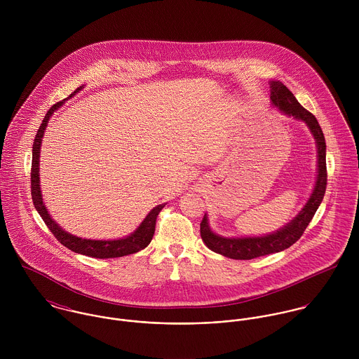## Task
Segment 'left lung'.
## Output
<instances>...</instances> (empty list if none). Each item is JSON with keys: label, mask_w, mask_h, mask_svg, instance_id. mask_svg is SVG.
Listing matches in <instances>:
<instances>
[{"label": "left lung", "mask_w": 359, "mask_h": 359, "mask_svg": "<svg viewBox=\"0 0 359 359\" xmlns=\"http://www.w3.org/2000/svg\"><path fill=\"white\" fill-rule=\"evenodd\" d=\"M271 101L280 110H283L286 114L294 116L296 118L306 121L311 133L313 134V138L316 140V147H318L316 184L307 205H304L300 214L292 222H289L285 228L266 236L239 238V239L221 238L210 231L205 215L201 222V236L205 246L218 255L235 258V259H252L256 257L278 253L290 248L293 243H296L304 233L308 224L311 222L313 214L316 212L318 207L320 205L326 191V184H327L326 144H325V137L318 120L311 111H308L307 109H304L299 103L296 97L292 94V91H289V88L279 81L271 83Z\"/></svg>", "instance_id": "8db88e82"}]
</instances>
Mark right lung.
Segmentation results:
<instances>
[{
  "label": "right lung",
  "instance_id": "add662e5",
  "mask_svg": "<svg viewBox=\"0 0 359 359\" xmlns=\"http://www.w3.org/2000/svg\"><path fill=\"white\" fill-rule=\"evenodd\" d=\"M80 88H77L74 91V94L79 91ZM72 94V95H74ZM70 95V97H72ZM63 103H55L51 109L47 111L37 134L33 142V160H32V172H30V182H32V198H33V203L36 210L39 211V214L41 215V218L44 219V222L47 224V226L50 228L52 235L69 250L79 253V255H84V256L94 257V258H114V257L128 256L133 253H137L142 249H145L154 235V228H156V218L158 215V212L161 211V208L164 205H158L154 207V210L147 215V218L144 219V222L138 226V229L130 235L126 239H120V241H90V239H81L77 236H73L67 232H65L60 226H57V224L51 218V215L48 214L46 205L43 203V198H41V191H40V177H39V163H40V145H41V138L44 135V130L47 127V123L51 117L52 113Z\"/></svg>",
  "mask_w": 359,
  "mask_h": 359
}]
</instances>
